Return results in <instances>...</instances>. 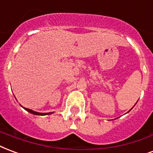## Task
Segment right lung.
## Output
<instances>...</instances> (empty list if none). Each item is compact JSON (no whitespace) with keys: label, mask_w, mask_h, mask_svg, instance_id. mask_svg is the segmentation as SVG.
Listing matches in <instances>:
<instances>
[{"label":"right lung","mask_w":153,"mask_h":153,"mask_svg":"<svg viewBox=\"0 0 153 153\" xmlns=\"http://www.w3.org/2000/svg\"><path fill=\"white\" fill-rule=\"evenodd\" d=\"M27 111L30 112V114H36V115H45V114H50L52 113H48V114H42V113H38V112H35L33 110H31V109H29V108H24Z\"/></svg>","instance_id":"1"}]
</instances>
